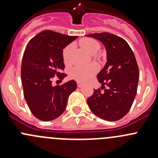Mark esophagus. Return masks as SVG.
Segmentation results:
<instances>
[{
	"mask_svg": "<svg viewBox=\"0 0 158 158\" xmlns=\"http://www.w3.org/2000/svg\"><path fill=\"white\" fill-rule=\"evenodd\" d=\"M77 85H78V87H79V88H81V87H82V83H80V82H77Z\"/></svg>",
	"mask_w": 158,
	"mask_h": 158,
	"instance_id": "34e87169",
	"label": "esophagus"
}]
</instances>
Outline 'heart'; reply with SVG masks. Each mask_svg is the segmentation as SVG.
I'll return each instance as SVG.
<instances>
[{
	"mask_svg": "<svg viewBox=\"0 0 158 158\" xmlns=\"http://www.w3.org/2000/svg\"><path fill=\"white\" fill-rule=\"evenodd\" d=\"M81 47L86 52L95 54L100 49V44L96 40L90 38H84L79 41ZM73 49V45L66 47L63 51V60L66 64L69 63V54ZM98 71V66L91 64L89 66H78L73 68L69 72L70 77L79 82H85Z\"/></svg>",
	"mask_w": 158,
	"mask_h": 158,
	"instance_id": "1",
	"label": "heart"
}]
</instances>
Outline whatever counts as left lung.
<instances>
[{
    "label": "left lung",
    "instance_id": "1",
    "mask_svg": "<svg viewBox=\"0 0 158 158\" xmlns=\"http://www.w3.org/2000/svg\"><path fill=\"white\" fill-rule=\"evenodd\" d=\"M106 47V62L97 78L101 88L87 98L91 111L104 120L118 121L128 112L137 93L139 70L134 52L122 38L110 33L86 35Z\"/></svg>",
    "mask_w": 158,
    "mask_h": 158
}]
</instances>
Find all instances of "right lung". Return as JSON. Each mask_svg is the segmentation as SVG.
I'll use <instances>...</instances> for the list:
<instances>
[{
  "label": "right lung",
  "mask_w": 158,
  "mask_h": 158,
  "mask_svg": "<svg viewBox=\"0 0 158 158\" xmlns=\"http://www.w3.org/2000/svg\"><path fill=\"white\" fill-rule=\"evenodd\" d=\"M78 36L44 30L27 45L21 65L23 95L32 114L41 121L56 119L65 111L69 95L77 88L75 80L62 85H52L55 76L63 79V49Z\"/></svg>",
  "instance_id": "right-lung-1"
}]
</instances>
